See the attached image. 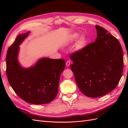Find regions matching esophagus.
I'll return each instance as SVG.
<instances>
[{
  "label": "esophagus",
  "instance_id": "esophagus-1",
  "mask_svg": "<svg viewBox=\"0 0 128 128\" xmlns=\"http://www.w3.org/2000/svg\"><path fill=\"white\" fill-rule=\"evenodd\" d=\"M70 63H71V62L70 61H67V62H66V66H67V67L69 66L70 64Z\"/></svg>",
  "mask_w": 128,
  "mask_h": 128
}]
</instances>
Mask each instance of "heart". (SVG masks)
Segmentation results:
<instances>
[{"mask_svg": "<svg viewBox=\"0 0 128 128\" xmlns=\"http://www.w3.org/2000/svg\"><path fill=\"white\" fill-rule=\"evenodd\" d=\"M79 37V34L77 33H74L70 34L69 37V40L70 42H74L76 40L77 38ZM88 42V38L86 35H82L79 37L77 40L76 45V48L77 50H80L83 48L86 45Z\"/></svg>", "mask_w": 128, "mask_h": 128, "instance_id": "b5f03b06", "label": "heart"}]
</instances>
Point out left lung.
Returning a JSON list of instances; mask_svg holds the SVG:
<instances>
[{"mask_svg": "<svg viewBox=\"0 0 128 128\" xmlns=\"http://www.w3.org/2000/svg\"><path fill=\"white\" fill-rule=\"evenodd\" d=\"M95 42L70 56V68L84 94L97 98L116 87L123 70V50L118 40L107 30L96 26Z\"/></svg>", "mask_w": 128, "mask_h": 128, "instance_id": "obj_1", "label": "left lung"}]
</instances>
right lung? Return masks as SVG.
<instances>
[{"label": "right lung", "mask_w": 128, "mask_h": 128, "mask_svg": "<svg viewBox=\"0 0 128 128\" xmlns=\"http://www.w3.org/2000/svg\"><path fill=\"white\" fill-rule=\"evenodd\" d=\"M29 33L19 34L8 49L6 59L7 79L14 92L24 101L36 104L49 103L57 95L66 62L63 59L42 58L32 67H22L18 60V46Z\"/></svg>", "instance_id": "1"}]
</instances>
